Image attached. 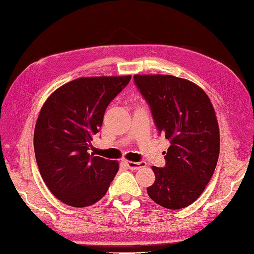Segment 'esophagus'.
I'll return each mask as SVG.
<instances>
[{
	"label": "esophagus",
	"instance_id": "1",
	"mask_svg": "<svg viewBox=\"0 0 254 254\" xmlns=\"http://www.w3.org/2000/svg\"><path fill=\"white\" fill-rule=\"evenodd\" d=\"M126 163V165L129 168L130 170H138L140 168H145L146 166V162H132V161H126L125 162Z\"/></svg>",
	"mask_w": 254,
	"mask_h": 254
}]
</instances>
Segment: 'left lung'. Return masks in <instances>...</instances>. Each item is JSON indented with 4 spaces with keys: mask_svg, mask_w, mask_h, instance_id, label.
Masks as SVG:
<instances>
[{
    "mask_svg": "<svg viewBox=\"0 0 254 254\" xmlns=\"http://www.w3.org/2000/svg\"><path fill=\"white\" fill-rule=\"evenodd\" d=\"M134 81L160 134L171 143L164 168L152 166L155 181L147 193L164 208H185L202 193L217 164L221 139L214 107L205 91L186 78L136 74Z\"/></svg>",
    "mask_w": 254,
    "mask_h": 254,
    "instance_id": "obj_1",
    "label": "left lung"
}]
</instances>
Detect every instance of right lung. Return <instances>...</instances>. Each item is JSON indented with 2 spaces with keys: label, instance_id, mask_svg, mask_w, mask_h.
Instances as JSON below:
<instances>
[{
  "label": "right lung",
  "instance_id": "add662e5",
  "mask_svg": "<svg viewBox=\"0 0 254 254\" xmlns=\"http://www.w3.org/2000/svg\"><path fill=\"white\" fill-rule=\"evenodd\" d=\"M131 75L73 80L54 91L37 119L33 147L51 192L72 207L99 201L119 170L118 161L90 154L105 111Z\"/></svg>",
  "mask_w": 254,
  "mask_h": 254
}]
</instances>
